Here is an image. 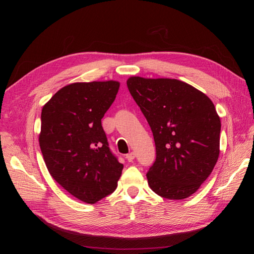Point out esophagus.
Segmentation results:
<instances>
[{"instance_id": "34e87169", "label": "esophagus", "mask_w": 254, "mask_h": 254, "mask_svg": "<svg viewBox=\"0 0 254 254\" xmlns=\"http://www.w3.org/2000/svg\"><path fill=\"white\" fill-rule=\"evenodd\" d=\"M134 158H135V153L133 151L129 152V153H127V155H126V159L129 161V162H132Z\"/></svg>"}]
</instances>
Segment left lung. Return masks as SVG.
I'll use <instances>...</instances> for the list:
<instances>
[{
    "label": "left lung",
    "instance_id": "left-lung-1",
    "mask_svg": "<svg viewBox=\"0 0 254 254\" xmlns=\"http://www.w3.org/2000/svg\"><path fill=\"white\" fill-rule=\"evenodd\" d=\"M127 87L156 144V161L146 174L148 186L171 200L190 197L218 160L221 124L214 104L178 79L132 76Z\"/></svg>",
    "mask_w": 254,
    "mask_h": 254
}]
</instances>
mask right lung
<instances>
[{"mask_svg": "<svg viewBox=\"0 0 254 254\" xmlns=\"http://www.w3.org/2000/svg\"><path fill=\"white\" fill-rule=\"evenodd\" d=\"M120 82H74L43 106L39 144L45 165L66 191L95 203L118 187L123 165L109 148L102 119Z\"/></svg>", "mask_w": 254, "mask_h": 254, "instance_id": "obj_1", "label": "right lung"}]
</instances>
